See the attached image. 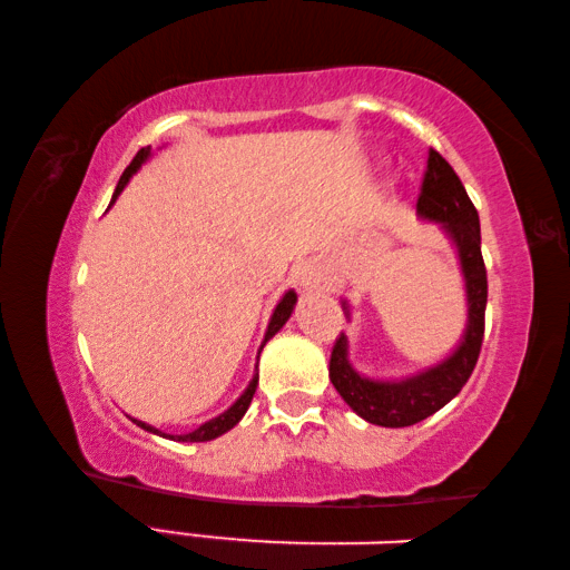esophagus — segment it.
I'll return each instance as SVG.
<instances>
[{
	"label": "esophagus",
	"instance_id": "esophagus-1",
	"mask_svg": "<svg viewBox=\"0 0 570 570\" xmlns=\"http://www.w3.org/2000/svg\"><path fill=\"white\" fill-rule=\"evenodd\" d=\"M298 286L304 288V292H314V288H324V276L316 272L314 266H306L302 268V274H298Z\"/></svg>",
	"mask_w": 570,
	"mask_h": 570
}]
</instances>
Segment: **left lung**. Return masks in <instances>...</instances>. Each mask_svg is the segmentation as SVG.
Instances as JSON below:
<instances>
[{"label": "left lung", "instance_id": "8db88e82", "mask_svg": "<svg viewBox=\"0 0 570 570\" xmlns=\"http://www.w3.org/2000/svg\"><path fill=\"white\" fill-rule=\"evenodd\" d=\"M417 214L424 220L442 224L458 248L460 268L465 276L468 324L460 344L448 360L394 382L370 380L356 372L350 362V342L340 334L330 360V380L336 392L342 394V400L362 420L380 424V428H410V424L428 420L430 414L445 407L465 387L472 370H475L482 334H485L488 272L480 254L478 210L468 198V190L460 183L458 173L432 148L417 198ZM342 304L350 314L346 302Z\"/></svg>", "mask_w": 570, "mask_h": 570}]
</instances>
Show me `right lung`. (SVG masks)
I'll use <instances>...</instances> for the list:
<instances>
[{
    "label": "right lung",
    "mask_w": 570,
    "mask_h": 570,
    "mask_svg": "<svg viewBox=\"0 0 570 570\" xmlns=\"http://www.w3.org/2000/svg\"><path fill=\"white\" fill-rule=\"evenodd\" d=\"M148 158H150V146H148V148H140L138 156L132 158L130 166L122 170L118 186H115L110 206L115 204V198L120 196L122 188L128 186V180L132 178V173L138 170ZM294 304H296V294H294V292H286V294L282 296V302L276 304L274 314H272V322H268V330H266V336H264V342H262V350H264V344H266L268 340H272V336L288 322V316H292V312H294ZM262 350H258V354H262ZM256 384H258V374H254V380L248 382V387L244 390V394H240V397H238L234 404H230V407H228L224 414H218V417L208 420L206 424H200L198 430L186 432V435H166V432L150 428V424H146V422H140V420H132V422L138 424V428L153 432V435H160V438H168V440H176V442H208V440H216V438L224 435V432H228L230 428H236L238 420L244 417L246 410H248V404H250V400H254V394H256Z\"/></svg>",
    "instance_id": "1"
}]
</instances>
